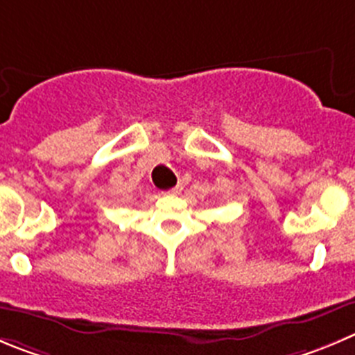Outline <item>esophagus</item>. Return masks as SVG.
I'll list each match as a JSON object with an SVG mask.
<instances>
[{"label":"esophagus","mask_w":355,"mask_h":355,"mask_svg":"<svg viewBox=\"0 0 355 355\" xmlns=\"http://www.w3.org/2000/svg\"><path fill=\"white\" fill-rule=\"evenodd\" d=\"M177 192H178V189H171V191L163 192V194H177Z\"/></svg>","instance_id":"34e87169"}]
</instances>
